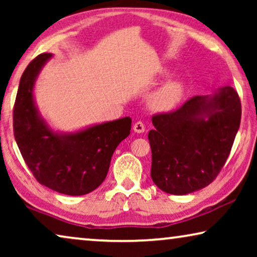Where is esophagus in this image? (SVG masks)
<instances>
[{
  "label": "esophagus",
  "mask_w": 257,
  "mask_h": 257,
  "mask_svg": "<svg viewBox=\"0 0 257 257\" xmlns=\"http://www.w3.org/2000/svg\"><path fill=\"white\" fill-rule=\"evenodd\" d=\"M133 131L137 133H143L145 131V125H144V122L143 121L135 122V125H133Z\"/></svg>",
  "instance_id": "esophagus-1"
}]
</instances>
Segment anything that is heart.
Listing matches in <instances>:
<instances>
[{"mask_svg":"<svg viewBox=\"0 0 257 257\" xmlns=\"http://www.w3.org/2000/svg\"><path fill=\"white\" fill-rule=\"evenodd\" d=\"M184 94V86L180 82L172 80L159 87L150 98V105L156 111L172 110Z\"/></svg>","mask_w":257,"mask_h":257,"instance_id":"obj_1","label":"heart"}]
</instances>
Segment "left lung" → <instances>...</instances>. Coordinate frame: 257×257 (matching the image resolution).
<instances>
[{
    "instance_id": "1",
    "label": "left lung",
    "mask_w": 257,
    "mask_h": 257,
    "mask_svg": "<svg viewBox=\"0 0 257 257\" xmlns=\"http://www.w3.org/2000/svg\"><path fill=\"white\" fill-rule=\"evenodd\" d=\"M240 121L241 100L231 86L154 114V130L149 132L154 184L174 195L212 184L226 164Z\"/></svg>"
}]
</instances>
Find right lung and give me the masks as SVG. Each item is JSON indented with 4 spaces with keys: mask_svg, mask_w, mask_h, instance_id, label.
Wrapping results in <instances>:
<instances>
[{
    "mask_svg": "<svg viewBox=\"0 0 257 257\" xmlns=\"http://www.w3.org/2000/svg\"><path fill=\"white\" fill-rule=\"evenodd\" d=\"M51 54H41L21 77L14 105V136L27 166L41 185L66 195H84L105 180L117 146L131 131V118L71 135L52 132L35 107L33 89Z\"/></svg>",
    "mask_w": 257,
    "mask_h": 257,
    "instance_id": "obj_1",
    "label": "right lung"
}]
</instances>
